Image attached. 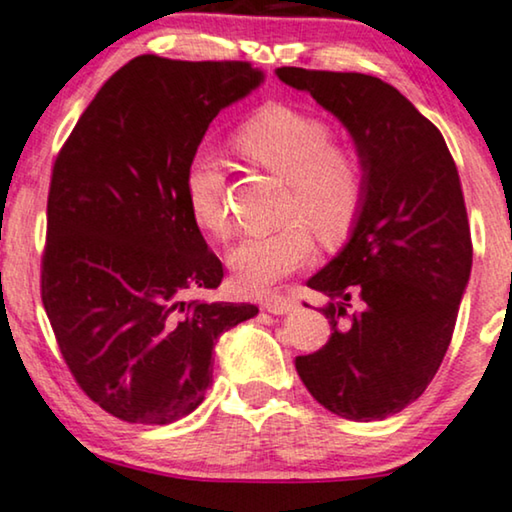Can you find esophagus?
Instances as JSON below:
<instances>
[{
    "mask_svg": "<svg viewBox=\"0 0 512 512\" xmlns=\"http://www.w3.org/2000/svg\"><path fill=\"white\" fill-rule=\"evenodd\" d=\"M296 307H298V300L289 298V296L263 300V310L270 312V314H289V312L296 310Z\"/></svg>",
    "mask_w": 512,
    "mask_h": 512,
    "instance_id": "obj_1",
    "label": "esophagus"
}]
</instances>
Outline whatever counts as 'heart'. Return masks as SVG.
Instances as JSON below:
<instances>
[{
    "instance_id": "obj_1",
    "label": "heart",
    "mask_w": 512,
    "mask_h": 512,
    "mask_svg": "<svg viewBox=\"0 0 512 512\" xmlns=\"http://www.w3.org/2000/svg\"><path fill=\"white\" fill-rule=\"evenodd\" d=\"M233 142L249 160L289 179V214L303 216L321 240L338 242L352 230L363 202V165L352 149L333 144L326 121L289 104H263L237 128ZM184 198L202 230L226 233V177L214 153L191 158ZM305 221L291 219L268 233L247 235L228 251L240 289L265 293L312 261L314 240Z\"/></svg>"
}]
</instances>
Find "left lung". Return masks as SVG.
Segmentation results:
<instances>
[{"instance_id":"left-lung-1","label":"left lung","mask_w":512,"mask_h":512,"mask_svg":"<svg viewBox=\"0 0 512 512\" xmlns=\"http://www.w3.org/2000/svg\"><path fill=\"white\" fill-rule=\"evenodd\" d=\"M275 74L345 125L363 165L361 212L345 247L307 279L328 296L319 310L331 340L298 356L296 370L333 415H396L438 373L471 277L457 165L436 125L377 76L300 67Z\"/></svg>"}]
</instances>
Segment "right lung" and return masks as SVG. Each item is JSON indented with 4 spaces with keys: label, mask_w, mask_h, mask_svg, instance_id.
I'll return each instance as SVG.
<instances>
[{
    "label": "right lung",
    "mask_w": 512,
    "mask_h": 512,
    "mask_svg": "<svg viewBox=\"0 0 512 512\" xmlns=\"http://www.w3.org/2000/svg\"><path fill=\"white\" fill-rule=\"evenodd\" d=\"M265 81L249 62L139 55L83 111L53 165L41 300L79 387L123 422L172 424L205 401L221 333L249 303H186L221 261L184 174L221 109Z\"/></svg>",
    "instance_id": "1"
}]
</instances>
